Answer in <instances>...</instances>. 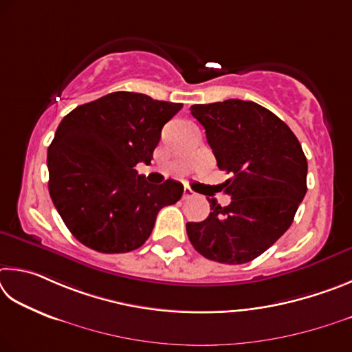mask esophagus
I'll return each mask as SVG.
<instances>
[{"mask_svg":"<svg viewBox=\"0 0 352 352\" xmlns=\"http://www.w3.org/2000/svg\"><path fill=\"white\" fill-rule=\"evenodd\" d=\"M195 195V192L192 188H188V187H186L184 188V193H182V198L184 199H188V198H192V196Z\"/></svg>","mask_w":352,"mask_h":352,"instance_id":"34e87169","label":"esophagus"}]
</instances>
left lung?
<instances>
[{
  "instance_id": "left-lung-1",
  "label": "left lung",
  "mask_w": 352,
  "mask_h": 352,
  "mask_svg": "<svg viewBox=\"0 0 352 352\" xmlns=\"http://www.w3.org/2000/svg\"><path fill=\"white\" fill-rule=\"evenodd\" d=\"M190 111L218 168L232 175L224 184L232 202L208 199L207 219L187 223L190 243L212 261L249 263L291 227L307 190L306 156L291 128L255 102L230 98Z\"/></svg>"
}]
</instances>
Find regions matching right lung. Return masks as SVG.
Here are the masks:
<instances>
[{"mask_svg": "<svg viewBox=\"0 0 352 352\" xmlns=\"http://www.w3.org/2000/svg\"><path fill=\"white\" fill-rule=\"evenodd\" d=\"M182 103L117 91L72 109L47 148L49 195L67 229L102 254L140 248L182 184L153 186L134 166L151 162L162 126Z\"/></svg>", "mask_w": 352, "mask_h": 352, "instance_id": "add662e5", "label": "right lung"}]
</instances>
